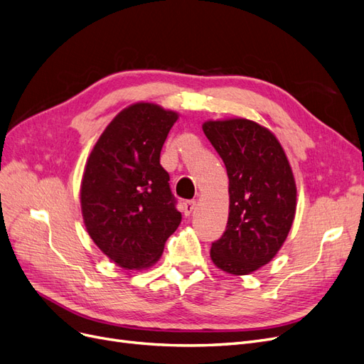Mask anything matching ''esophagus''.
Masks as SVG:
<instances>
[{
    "instance_id": "obj_1",
    "label": "esophagus",
    "mask_w": 364,
    "mask_h": 364,
    "mask_svg": "<svg viewBox=\"0 0 364 364\" xmlns=\"http://www.w3.org/2000/svg\"><path fill=\"white\" fill-rule=\"evenodd\" d=\"M183 205H184V214H186V216H191V214L196 208V200L195 199H189V200H186Z\"/></svg>"
}]
</instances>
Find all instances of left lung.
<instances>
[{"instance_id": "1", "label": "left lung", "mask_w": 364, "mask_h": 364, "mask_svg": "<svg viewBox=\"0 0 364 364\" xmlns=\"http://www.w3.org/2000/svg\"><path fill=\"white\" fill-rule=\"evenodd\" d=\"M205 136L230 178V218L211 243V259L231 274H249L270 262L295 216L294 175L274 134L250 119L207 121Z\"/></svg>"}]
</instances>
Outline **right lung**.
Here are the masks:
<instances>
[{
  "label": "right lung",
  "instance_id": "obj_1",
  "mask_svg": "<svg viewBox=\"0 0 364 364\" xmlns=\"http://www.w3.org/2000/svg\"><path fill=\"white\" fill-rule=\"evenodd\" d=\"M178 115L153 103L121 111L87 160L80 205L87 231L115 264L139 270L156 262L181 213L160 151Z\"/></svg>",
  "mask_w": 364,
  "mask_h": 364
}]
</instances>
